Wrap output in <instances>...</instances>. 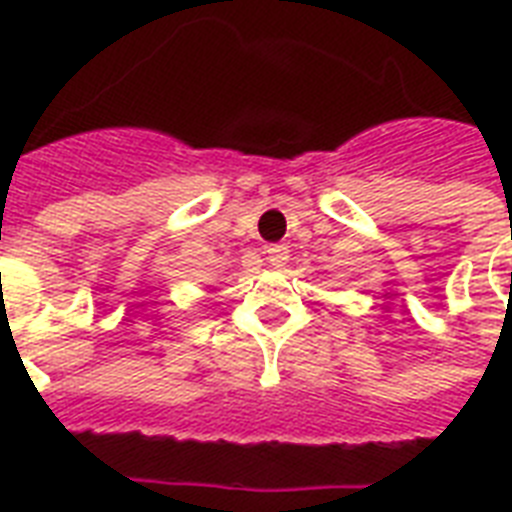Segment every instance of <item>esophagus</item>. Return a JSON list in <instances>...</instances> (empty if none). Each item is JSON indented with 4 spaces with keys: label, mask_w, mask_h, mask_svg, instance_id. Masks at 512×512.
I'll use <instances>...</instances> for the list:
<instances>
[{
    "label": "esophagus",
    "mask_w": 512,
    "mask_h": 512,
    "mask_svg": "<svg viewBox=\"0 0 512 512\" xmlns=\"http://www.w3.org/2000/svg\"><path fill=\"white\" fill-rule=\"evenodd\" d=\"M265 260H268L271 265H276V268L287 263L289 260L287 244H268V247H265Z\"/></svg>",
    "instance_id": "34e87169"
}]
</instances>
